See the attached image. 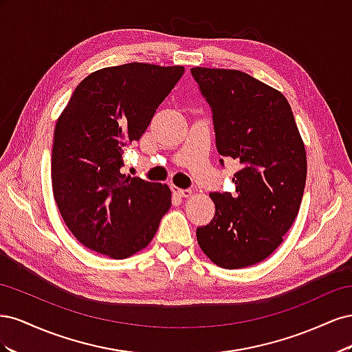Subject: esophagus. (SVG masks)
<instances>
[{
  "label": "esophagus",
  "mask_w": 352,
  "mask_h": 352,
  "mask_svg": "<svg viewBox=\"0 0 352 352\" xmlns=\"http://www.w3.org/2000/svg\"><path fill=\"white\" fill-rule=\"evenodd\" d=\"M172 190H173V194L182 197V198H188V197L192 195V190H190V189H180L177 186H172Z\"/></svg>",
  "instance_id": "1"
}]
</instances>
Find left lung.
I'll return each instance as SVG.
<instances>
[{"instance_id": "1", "label": "left lung", "mask_w": 352, "mask_h": 352, "mask_svg": "<svg viewBox=\"0 0 352 352\" xmlns=\"http://www.w3.org/2000/svg\"><path fill=\"white\" fill-rule=\"evenodd\" d=\"M190 73L211 105L219 154L242 164L232 177L235 195L210 194L216 214L197 229V241L220 267H248L278 250L298 216L307 179L304 141L278 89L239 70Z\"/></svg>"}]
</instances>
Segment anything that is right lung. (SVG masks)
Masks as SVG:
<instances>
[{
	"instance_id": "1",
	"label": "right lung",
	"mask_w": 352,
	"mask_h": 352,
	"mask_svg": "<svg viewBox=\"0 0 352 352\" xmlns=\"http://www.w3.org/2000/svg\"><path fill=\"white\" fill-rule=\"evenodd\" d=\"M185 72L148 63L104 67L74 89L56 123L52 194L85 247L114 260L150 245L172 206L167 185L120 173L124 146L140 141Z\"/></svg>"
}]
</instances>
